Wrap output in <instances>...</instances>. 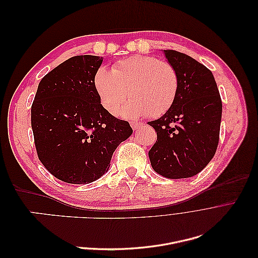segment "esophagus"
I'll list each match as a JSON object with an SVG mask.
<instances>
[{
	"label": "esophagus",
	"mask_w": 258,
	"mask_h": 258,
	"mask_svg": "<svg viewBox=\"0 0 258 258\" xmlns=\"http://www.w3.org/2000/svg\"><path fill=\"white\" fill-rule=\"evenodd\" d=\"M130 126H131V128L134 129V130H136V129H138V128H140L142 126V122H138V121H131L130 122Z\"/></svg>",
	"instance_id": "obj_1"
}]
</instances>
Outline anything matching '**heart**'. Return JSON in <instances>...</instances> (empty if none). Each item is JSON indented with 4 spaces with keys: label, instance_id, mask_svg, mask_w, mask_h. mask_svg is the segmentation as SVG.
Here are the masks:
<instances>
[{
    "label": "heart",
    "instance_id": "b5f03b06",
    "mask_svg": "<svg viewBox=\"0 0 258 258\" xmlns=\"http://www.w3.org/2000/svg\"><path fill=\"white\" fill-rule=\"evenodd\" d=\"M95 86L101 103L112 115L118 114L128 95L131 101L122 110L124 116L158 117L174 102L178 75L168 61L135 56L119 61L112 71L99 69Z\"/></svg>",
    "mask_w": 258,
    "mask_h": 258
}]
</instances>
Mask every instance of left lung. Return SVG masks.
Segmentation results:
<instances>
[{
	"label": "left lung",
	"instance_id": "1",
	"mask_svg": "<svg viewBox=\"0 0 258 258\" xmlns=\"http://www.w3.org/2000/svg\"><path fill=\"white\" fill-rule=\"evenodd\" d=\"M178 75L174 102L160 118L148 121L157 141L148 152L153 169L168 178H186L204 170L220 140L222 99L214 76L200 62L163 50Z\"/></svg>",
	"mask_w": 258,
	"mask_h": 258
}]
</instances>
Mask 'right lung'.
I'll list each match as a JSON object with an SVG mask.
<instances>
[{"mask_svg": "<svg viewBox=\"0 0 258 258\" xmlns=\"http://www.w3.org/2000/svg\"><path fill=\"white\" fill-rule=\"evenodd\" d=\"M103 58L75 56L46 74L31 106L38 159L71 184H88L107 172L113 153L132 135L126 120L101 104L95 76Z\"/></svg>", "mask_w": 258, "mask_h": 258, "instance_id": "1", "label": "right lung"}]
</instances>
